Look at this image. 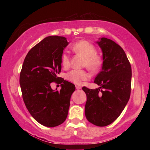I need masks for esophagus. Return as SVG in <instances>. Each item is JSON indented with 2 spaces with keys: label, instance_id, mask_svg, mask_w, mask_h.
<instances>
[{
  "label": "esophagus",
  "instance_id": "obj_1",
  "mask_svg": "<svg viewBox=\"0 0 150 150\" xmlns=\"http://www.w3.org/2000/svg\"><path fill=\"white\" fill-rule=\"evenodd\" d=\"M76 89H78V90H79V89H81V86H78V85H76Z\"/></svg>",
  "mask_w": 150,
  "mask_h": 150
}]
</instances>
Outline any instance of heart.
Here are the masks:
<instances>
[{"label":"heart","mask_w":150,"mask_h":150,"mask_svg":"<svg viewBox=\"0 0 150 150\" xmlns=\"http://www.w3.org/2000/svg\"><path fill=\"white\" fill-rule=\"evenodd\" d=\"M71 50L76 54H79L85 57L84 66H86L91 71H96L100 68L102 63V59L100 55L96 53V48L92 43L86 40H80L71 47ZM61 63L64 67H69L70 63L69 54L63 52L61 56ZM89 77V74L86 70L74 69L67 74L66 78L72 83L81 85L83 81Z\"/></svg>","instance_id":"obj_1"}]
</instances>
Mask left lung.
Masks as SVG:
<instances>
[{"mask_svg": "<svg viewBox=\"0 0 150 150\" xmlns=\"http://www.w3.org/2000/svg\"><path fill=\"white\" fill-rule=\"evenodd\" d=\"M102 51V70L94 83L100 87L82 89L87 95L85 112L87 120L98 126H108L122 113L130 96L132 69L120 45L106 38L96 42Z\"/></svg>", "mask_w": 150, "mask_h": 150, "instance_id": "1", "label": "left lung"}]
</instances>
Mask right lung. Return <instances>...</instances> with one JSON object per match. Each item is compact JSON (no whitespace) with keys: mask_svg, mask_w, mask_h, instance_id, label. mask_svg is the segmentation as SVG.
<instances>
[{"mask_svg":"<svg viewBox=\"0 0 150 150\" xmlns=\"http://www.w3.org/2000/svg\"><path fill=\"white\" fill-rule=\"evenodd\" d=\"M64 37L49 36L30 49L24 59L20 85L26 107L37 122L55 127L66 120L75 85L57 75L61 56L68 45ZM52 81L62 83L60 91L52 90Z\"/></svg>","mask_w":150,"mask_h":150,"instance_id":"right-lung-1","label":"right lung"}]
</instances>
